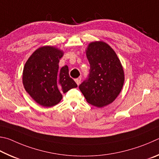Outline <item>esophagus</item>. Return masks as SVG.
I'll list each match as a JSON object with an SVG mask.
<instances>
[{"instance_id": "obj_1", "label": "esophagus", "mask_w": 159, "mask_h": 159, "mask_svg": "<svg viewBox=\"0 0 159 159\" xmlns=\"http://www.w3.org/2000/svg\"><path fill=\"white\" fill-rule=\"evenodd\" d=\"M75 82L77 83V85H79L80 84V82H81V77H78V78H77V79H75Z\"/></svg>"}]
</instances>
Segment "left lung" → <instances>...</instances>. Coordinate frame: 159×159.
Here are the masks:
<instances>
[{"mask_svg": "<svg viewBox=\"0 0 159 159\" xmlns=\"http://www.w3.org/2000/svg\"><path fill=\"white\" fill-rule=\"evenodd\" d=\"M87 57L90 64L87 79L79 86L89 103L106 106L115 101L124 82V73L115 51L103 42L89 44Z\"/></svg>", "mask_w": 159, "mask_h": 159, "instance_id": "left-lung-1", "label": "left lung"}]
</instances>
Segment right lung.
<instances>
[{
    "label": "right lung",
    "mask_w": 159,
    "mask_h": 159,
    "mask_svg": "<svg viewBox=\"0 0 159 159\" xmlns=\"http://www.w3.org/2000/svg\"><path fill=\"white\" fill-rule=\"evenodd\" d=\"M63 52L53 47L38 49L25 64L23 84L29 95L43 107H52L62 99L66 93L77 85L69 75L68 68L58 70Z\"/></svg>",
    "instance_id": "1"
}]
</instances>
